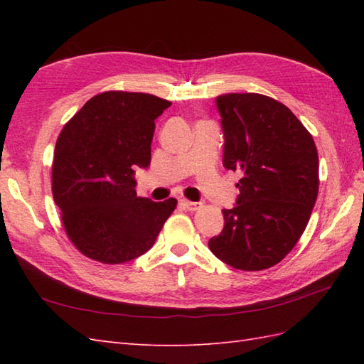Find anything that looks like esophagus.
<instances>
[{"label":"esophagus","mask_w":364,"mask_h":364,"mask_svg":"<svg viewBox=\"0 0 364 364\" xmlns=\"http://www.w3.org/2000/svg\"><path fill=\"white\" fill-rule=\"evenodd\" d=\"M183 205L189 211H197V210H200V208H202V203H200V202H191V200H183Z\"/></svg>","instance_id":"obj_1"}]
</instances>
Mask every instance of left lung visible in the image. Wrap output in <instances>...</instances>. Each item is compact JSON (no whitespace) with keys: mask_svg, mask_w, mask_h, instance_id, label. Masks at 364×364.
I'll return each instance as SVG.
<instances>
[{"mask_svg":"<svg viewBox=\"0 0 364 364\" xmlns=\"http://www.w3.org/2000/svg\"><path fill=\"white\" fill-rule=\"evenodd\" d=\"M223 133V167L242 175L222 233L208 242L241 270L275 266L297 244L319 191V158L311 134L288 107L259 94L215 98Z\"/></svg>","mask_w":364,"mask_h":364,"instance_id":"8db88e82","label":"left lung"}]
</instances>
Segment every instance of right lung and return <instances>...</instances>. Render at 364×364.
Segmentation results:
<instances>
[{"label":"right lung","mask_w":364,"mask_h":364,"mask_svg":"<svg viewBox=\"0 0 364 364\" xmlns=\"http://www.w3.org/2000/svg\"><path fill=\"white\" fill-rule=\"evenodd\" d=\"M172 105L137 92H103L73 115L58 137L53 197L73 245L120 264L150 250L175 198L136 196V168L151 161L154 120Z\"/></svg>","instance_id":"right-lung-1"}]
</instances>
